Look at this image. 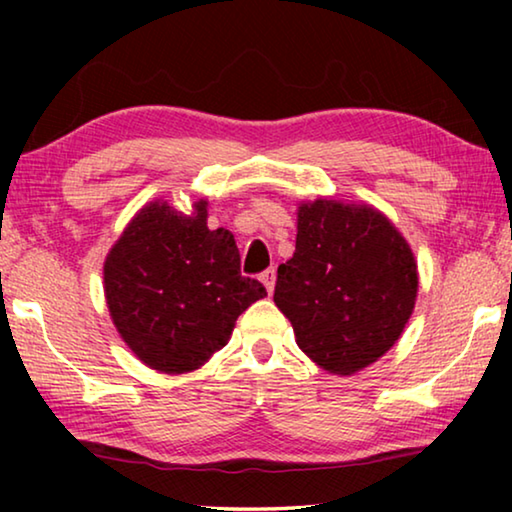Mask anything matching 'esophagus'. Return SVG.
Masks as SVG:
<instances>
[{"label":"esophagus","instance_id":"obj_1","mask_svg":"<svg viewBox=\"0 0 512 512\" xmlns=\"http://www.w3.org/2000/svg\"><path fill=\"white\" fill-rule=\"evenodd\" d=\"M259 280H262V284H264L268 293H273V289H275V268H268V271L259 275Z\"/></svg>","mask_w":512,"mask_h":512}]
</instances>
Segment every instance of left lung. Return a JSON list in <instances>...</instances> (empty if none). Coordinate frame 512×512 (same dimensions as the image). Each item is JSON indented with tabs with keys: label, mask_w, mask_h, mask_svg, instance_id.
Returning a JSON list of instances; mask_svg holds the SVG:
<instances>
[{
	"label": "left lung",
	"mask_w": 512,
	"mask_h": 512,
	"mask_svg": "<svg viewBox=\"0 0 512 512\" xmlns=\"http://www.w3.org/2000/svg\"><path fill=\"white\" fill-rule=\"evenodd\" d=\"M296 214V253L277 268L273 300L316 366L354 375L402 336L418 298V262L372 205L316 198Z\"/></svg>",
	"instance_id": "8db88e82"
}]
</instances>
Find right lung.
Instances as JSON below:
<instances>
[{
    "label": "right lung",
    "mask_w": 512,
    "mask_h": 512,
    "mask_svg": "<svg viewBox=\"0 0 512 512\" xmlns=\"http://www.w3.org/2000/svg\"><path fill=\"white\" fill-rule=\"evenodd\" d=\"M207 198L178 212L155 198L137 212L103 262L112 323L144 366L183 375L230 341L237 318L266 296L241 275L230 230L207 228Z\"/></svg>",
    "instance_id": "add662e5"
}]
</instances>
